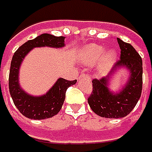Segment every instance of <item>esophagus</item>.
<instances>
[{
	"mask_svg": "<svg viewBox=\"0 0 152 152\" xmlns=\"http://www.w3.org/2000/svg\"><path fill=\"white\" fill-rule=\"evenodd\" d=\"M83 77H86V78H87V79H89V80H91V79L90 75H88V74H85V73H82V74L80 76V78H83Z\"/></svg>",
	"mask_w": 152,
	"mask_h": 152,
	"instance_id": "obj_1",
	"label": "esophagus"
}]
</instances>
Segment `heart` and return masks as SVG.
Returning <instances> with one entry per match:
<instances>
[{"mask_svg": "<svg viewBox=\"0 0 152 152\" xmlns=\"http://www.w3.org/2000/svg\"><path fill=\"white\" fill-rule=\"evenodd\" d=\"M104 48L101 45L97 44H90L84 48L80 56V62L86 65H91L95 63L96 61L100 58V63L102 65L110 64L111 61L115 60L116 57V51L110 50L106 51L102 56V52ZM101 56V57H100Z\"/></svg>", "mask_w": 152, "mask_h": 152, "instance_id": "b5f03b06", "label": "heart"}]
</instances>
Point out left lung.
Segmentation results:
<instances>
[{
  "instance_id": "obj_1",
  "label": "left lung",
  "mask_w": 152,
  "mask_h": 152,
  "mask_svg": "<svg viewBox=\"0 0 152 152\" xmlns=\"http://www.w3.org/2000/svg\"><path fill=\"white\" fill-rule=\"evenodd\" d=\"M121 49V58L110 72L100 80H92L93 91L88 98L92 111L101 117L122 118L126 116L135 107L142 91V59L130 43L117 38ZM121 69H126L129 77L126 84L117 93L109 88L112 77Z\"/></svg>"
}]
</instances>
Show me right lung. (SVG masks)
<instances>
[{
	"mask_svg": "<svg viewBox=\"0 0 152 152\" xmlns=\"http://www.w3.org/2000/svg\"><path fill=\"white\" fill-rule=\"evenodd\" d=\"M64 46L65 37L43 33L25 42L14 53L9 72V91L14 105L26 117L31 120H44L57 115L63 105L66 89L75 85L77 80L69 81L59 78L45 94L31 95L19 85V68L24 59L34 48L50 47L60 49Z\"/></svg>",
	"mask_w": 152,
	"mask_h": 152,
	"instance_id": "1",
	"label": "right lung"
}]
</instances>
